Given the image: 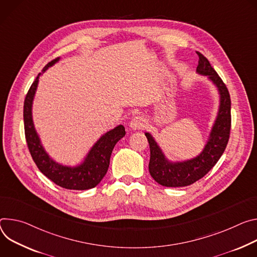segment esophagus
Wrapping results in <instances>:
<instances>
[{
	"label": "esophagus",
	"mask_w": 257,
	"mask_h": 257,
	"mask_svg": "<svg viewBox=\"0 0 257 257\" xmlns=\"http://www.w3.org/2000/svg\"><path fill=\"white\" fill-rule=\"evenodd\" d=\"M130 126L132 130L136 131V130H142L146 126V121L144 118H142L141 116H135L131 122H130Z\"/></svg>",
	"instance_id": "1"
}]
</instances>
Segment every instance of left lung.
Listing matches in <instances>:
<instances>
[{"instance_id":"left-lung-1","label":"left lung","mask_w":257,"mask_h":257,"mask_svg":"<svg viewBox=\"0 0 257 257\" xmlns=\"http://www.w3.org/2000/svg\"><path fill=\"white\" fill-rule=\"evenodd\" d=\"M197 54L199 56L197 72L206 75L217 88L219 109L203 151L189 160L169 161L151 134L145 133L150 146L149 173L158 184L164 187H185L203 178L222 155L230 138L231 98L229 91L206 57L199 52Z\"/></svg>"}]
</instances>
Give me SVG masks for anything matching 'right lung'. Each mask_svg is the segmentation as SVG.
Returning <instances> with one entry per match:
<instances>
[{
    "instance_id": "add662e5",
    "label": "right lung",
    "mask_w": 257,
    "mask_h": 257,
    "mask_svg": "<svg viewBox=\"0 0 257 257\" xmlns=\"http://www.w3.org/2000/svg\"><path fill=\"white\" fill-rule=\"evenodd\" d=\"M60 58H56L49 62L44 68L45 72L49 67L58 62ZM37 76L28 90L23 107L24 132L28 150L41 173L48 179L64 189L68 190H89L96 187L105 177L110 156L114 146L125 136L123 125H118L103 135L92 147L82 163L77 166H66L53 160L42 146L40 137L35 128L33 121V101L38 88L39 77Z\"/></svg>"
}]
</instances>
